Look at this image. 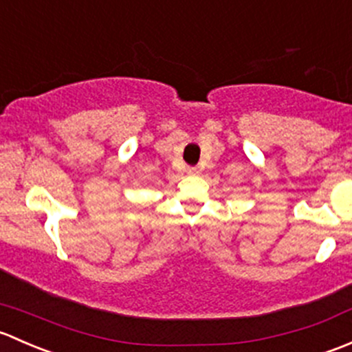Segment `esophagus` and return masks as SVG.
<instances>
[{
  "label": "esophagus",
  "mask_w": 352,
  "mask_h": 352,
  "mask_svg": "<svg viewBox=\"0 0 352 352\" xmlns=\"http://www.w3.org/2000/svg\"><path fill=\"white\" fill-rule=\"evenodd\" d=\"M198 173H200V168H188V175L195 176V175H198Z\"/></svg>",
  "instance_id": "34e87169"
}]
</instances>
